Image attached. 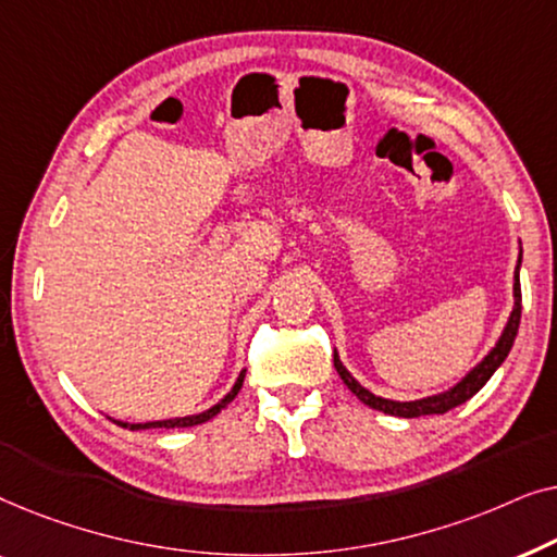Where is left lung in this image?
<instances>
[{"instance_id":"left-lung-1","label":"left lung","mask_w":557,"mask_h":557,"mask_svg":"<svg viewBox=\"0 0 557 557\" xmlns=\"http://www.w3.org/2000/svg\"><path fill=\"white\" fill-rule=\"evenodd\" d=\"M520 261H522V250H520ZM520 261H517V273H515V309L512 314H509V322L505 326V332H502V337L497 345L492 347V352L484 357L482 362L476 364L474 370L469 372L467 377L461 380V383H456L451 391L441 393V395H433V398H423V400H410V403H398V400H385V398H377V395H372L370 391H364V387L357 383V380L349 375L345 370V364L339 362L337 352H334V368H337L342 383H345L349 391H352L357 398H360L364 406L375 408V410H383L387 416H398V418H418V416H433V413H446V410H451L456 406H461V403H467L471 395H476L482 387L486 385V380L494 375V370L499 368L502 362L507 360L509 349L515 345V337H517V330H520V317H522V292H520Z\"/></svg>"}]
</instances>
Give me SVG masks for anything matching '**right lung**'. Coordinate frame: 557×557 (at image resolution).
I'll return each instance as SVG.
<instances>
[{"label":"right lung","instance_id":"1","mask_svg":"<svg viewBox=\"0 0 557 557\" xmlns=\"http://www.w3.org/2000/svg\"><path fill=\"white\" fill-rule=\"evenodd\" d=\"M243 377H246V370L240 372L238 375V380H235V385H233V391L225 395L223 400L218 403V406H212L210 410H205V413H200V416H187V418H170V421H151V423H121V421H116L119 425H124V429H132V431H139V429H187V425H197V423H205V421H210V418H215L220 410H223L227 403H233V398L235 395H238V391L243 387Z\"/></svg>","mask_w":557,"mask_h":557}]
</instances>
